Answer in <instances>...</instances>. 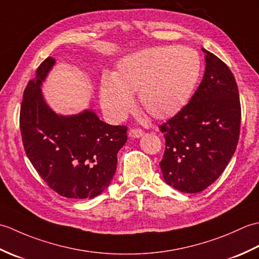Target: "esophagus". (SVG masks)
<instances>
[{
	"label": "esophagus",
	"instance_id": "34e87169",
	"mask_svg": "<svg viewBox=\"0 0 259 259\" xmlns=\"http://www.w3.org/2000/svg\"><path fill=\"white\" fill-rule=\"evenodd\" d=\"M129 136L133 137V138H140L141 136H144V130L139 128H133L129 130Z\"/></svg>",
	"mask_w": 259,
	"mask_h": 259
}]
</instances>
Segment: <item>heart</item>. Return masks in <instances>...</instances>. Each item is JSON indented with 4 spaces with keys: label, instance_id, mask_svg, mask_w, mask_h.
<instances>
[{
    "label": "heart",
    "instance_id": "1",
    "mask_svg": "<svg viewBox=\"0 0 259 259\" xmlns=\"http://www.w3.org/2000/svg\"><path fill=\"white\" fill-rule=\"evenodd\" d=\"M200 58L188 47H158L131 54L117 65L100 90L102 109L112 121L122 120L134 108L153 119H168L189 102L200 75Z\"/></svg>",
    "mask_w": 259,
    "mask_h": 259
}]
</instances>
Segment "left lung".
Instances as JSON below:
<instances>
[{
  "label": "left lung",
  "mask_w": 259,
  "mask_h": 259,
  "mask_svg": "<svg viewBox=\"0 0 259 259\" xmlns=\"http://www.w3.org/2000/svg\"><path fill=\"white\" fill-rule=\"evenodd\" d=\"M201 83L186 107L159 125L166 140L164 181L187 194L205 190L235 153L240 133L238 87L227 64L205 49Z\"/></svg>",
  "instance_id": "1"
}]
</instances>
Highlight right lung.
I'll list each match as a JSON object with an SVG mask.
<instances>
[{
	"label": "right lung",
	"mask_w": 259,
	"mask_h": 259,
	"mask_svg": "<svg viewBox=\"0 0 259 259\" xmlns=\"http://www.w3.org/2000/svg\"><path fill=\"white\" fill-rule=\"evenodd\" d=\"M53 64L54 59L47 58L24 90L20 110L23 147L51 189L67 198L90 199L110 185L128 128L103 122L90 110L72 117L54 113L40 89Z\"/></svg>",
	"instance_id": "right-lung-1"
}]
</instances>
